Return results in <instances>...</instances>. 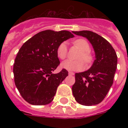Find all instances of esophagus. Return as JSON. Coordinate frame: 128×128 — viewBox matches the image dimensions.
Listing matches in <instances>:
<instances>
[{"label": "esophagus", "mask_w": 128, "mask_h": 128, "mask_svg": "<svg viewBox=\"0 0 128 128\" xmlns=\"http://www.w3.org/2000/svg\"><path fill=\"white\" fill-rule=\"evenodd\" d=\"M68 74H69V75H72V76L74 75V73L73 72H68Z\"/></svg>", "instance_id": "esophagus-1"}]
</instances>
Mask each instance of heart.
Here are the masks:
<instances>
[{
	"label": "heart",
	"mask_w": 128,
	"mask_h": 128,
	"mask_svg": "<svg viewBox=\"0 0 128 128\" xmlns=\"http://www.w3.org/2000/svg\"><path fill=\"white\" fill-rule=\"evenodd\" d=\"M74 44L82 51V54L79 56V58L82 59L86 64H89L92 61V56L89 53L90 50L89 43L85 39L80 38L74 41ZM67 53H68L67 44L65 42H63L58 46L56 50V54L60 59L64 60L67 56ZM62 67L69 71H79L82 70L84 68V62L81 60H67L62 62Z\"/></svg>",
	"instance_id": "obj_1"
}]
</instances>
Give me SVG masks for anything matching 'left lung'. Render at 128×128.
I'll use <instances>...</instances> for the list:
<instances>
[{"mask_svg": "<svg viewBox=\"0 0 128 128\" xmlns=\"http://www.w3.org/2000/svg\"><path fill=\"white\" fill-rule=\"evenodd\" d=\"M90 41L95 52L96 60L87 71L75 74L72 86L76 101L83 106H94L102 102L113 84L117 68L115 50L103 37L89 30L73 31Z\"/></svg>", "mask_w": 128, "mask_h": 128, "instance_id": "8db88e82", "label": "left lung"}]
</instances>
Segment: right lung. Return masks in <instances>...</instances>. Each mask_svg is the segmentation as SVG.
<instances>
[{
  "label": "right lung",
  "instance_id": "1",
  "mask_svg": "<svg viewBox=\"0 0 128 128\" xmlns=\"http://www.w3.org/2000/svg\"><path fill=\"white\" fill-rule=\"evenodd\" d=\"M73 34L67 30L40 32L23 44L13 66L14 83L30 104L46 105L53 100L57 88L68 75L66 69L53 74L60 64L56 50Z\"/></svg>",
  "mask_w": 128,
  "mask_h": 128
}]
</instances>
